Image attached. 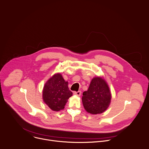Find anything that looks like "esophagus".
Wrapping results in <instances>:
<instances>
[{"label": "esophagus", "mask_w": 149, "mask_h": 149, "mask_svg": "<svg viewBox=\"0 0 149 149\" xmlns=\"http://www.w3.org/2000/svg\"><path fill=\"white\" fill-rule=\"evenodd\" d=\"M74 94L78 96H81V91H78V92H74Z\"/></svg>", "instance_id": "34e87169"}]
</instances>
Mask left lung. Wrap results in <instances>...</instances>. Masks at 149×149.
<instances>
[{
  "mask_svg": "<svg viewBox=\"0 0 149 149\" xmlns=\"http://www.w3.org/2000/svg\"><path fill=\"white\" fill-rule=\"evenodd\" d=\"M82 95V101L84 109L92 115L105 112L111 102V92L103 77L92 78L88 91H84Z\"/></svg>",
  "mask_w": 149,
  "mask_h": 149,
  "instance_id": "8db88e82",
  "label": "left lung"
}]
</instances>
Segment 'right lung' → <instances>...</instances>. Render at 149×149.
Here are the masks:
<instances>
[{"label":"right lung","instance_id":"1","mask_svg":"<svg viewBox=\"0 0 149 149\" xmlns=\"http://www.w3.org/2000/svg\"><path fill=\"white\" fill-rule=\"evenodd\" d=\"M68 82L60 73H56L45 82L42 89L44 102L53 111L64 109L68 99L72 95Z\"/></svg>","mask_w":149,"mask_h":149}]
</instances>
